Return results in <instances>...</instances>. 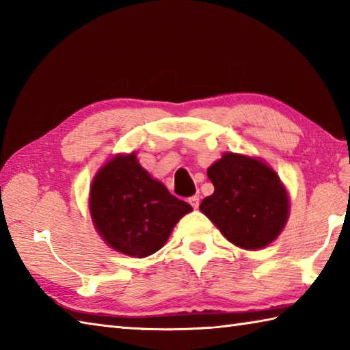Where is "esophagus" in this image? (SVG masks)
Returning a JSON list of instances; mask_svg holds the SVG:
<instances>
[{"mask_svg":"<svg viewBox=\"0 0 350 350\" xmlns=\"http://www.w3.org/2000/svg\"><path fill=\"white\" fill-rule=\"evenodd\" d=\"M188 202H189V204H191L192 207H194V209H197L198 204H200V197H198V196H192V197H189Z\"/></svg>","mask_w":350,"mask_h":350,"instance_id":"obj_1","label":"esophagus"}]
</instances>
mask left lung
I'll list each match as a JSON object with an SVG mask.
<instances>
[{"label":"left lung","instance_id":"left-lung-1","mask_svg":"<svg viewBox=\"0 0 350 350\" xmlns=\"http://www.w3.org/2000/svg\"><path fill=\"white\" fill-rule=\"evenodd\" d=\"M207 176L215 191L200 211L228 242L260 250L277 239L288 219V194L267 163L228 152L212 163Z\"/></svg>","mask_w":350,"mask_h":350}]
</instances>
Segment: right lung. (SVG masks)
<instances>
[{
	"label": "right lung",
	"instance_id": "1",
	"mask_svg": "<svg viewBox=\"0 0 350 350\" xmlns=\"http://www.w3.org/2000/svg\"><path fill=\"white\" fill-rule=\"evenodd\" d=\"M88 203L102 239L138 258L161 250L179 219L192 211L139 165L135 152L114 156L98 171Z\"/></svg>",
	"mask_w": 350,
	"mask_h": 350
}]
</instances>
